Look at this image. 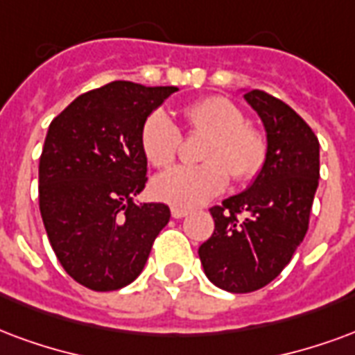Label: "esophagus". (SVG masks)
Returning <instances> with one entry per match:
<instances>
[{
	"mask_svg": "<svg viewBox=\"0 0 355 355\" xmlns=\"http://www.w3.org/2000/svg\"><path fill=\"white\" fill-rule=\"evenodd\" d=\"M188 209H180V207H173V209H171V214H173V218H184V216H188Z\"/></svg>",
	"mask_w": 355,
	"mask_h": 355,
	"instance_id": "obj_1",
	"label": "esophagus"
}]
</instances>
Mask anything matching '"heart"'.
Wrapping results in <instances>:
<instances>
[{"label": "heart", "instance_id": "heart-1", "mask_svg": "<svg viewBox=\"0 0 355 355\" xmlns=\"http://www.w3.org/2000/svg\"><path fill=\"white\" fill-rule=\"evenodd\" d=\"M188 130L209 135L201 152L205 164L178 165L152 180V196L173 207L191 209L225 190L230 175L248 182L267 162V139L244 120L243 111L227 97L209 96L184 109ZM182 135L173 118L162 109L152 111L141 125V148L154 167H169Z\"/></svg>", "mask_w": 355, "mask_h": 355}]
</instances>
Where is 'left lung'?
I'll list each match as a JSON object with an SVG mask.
<instances>
[{
    "mask_svg": "<svg viewBox=\"0 0 355 355\" xmlns=\"http://www.w3.org/2000/svg\"><path fill=\"white\" fill-rule=\"evenodd\" d=\"M267 133V162L248 190L212 207L214 233L199 246L212 284L231 293L267 286L303 243L320 178V143L290 105L250 90L244 94Z\"/></svg>",
    "mask_w": 355,
    "mask_h": 355,
    "instance_id": "left-lung-1",
    "label": "left lung"
}]
</instances>
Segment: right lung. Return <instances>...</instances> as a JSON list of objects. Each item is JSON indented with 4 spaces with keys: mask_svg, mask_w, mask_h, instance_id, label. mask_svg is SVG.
Segmentation results:
<instances>
[{
    "mask_svg": "<svg viewBox=\"0 0 355 355\" xmlns=\"http://www.w3.org/2000/svg\"><path fill=\"white\" fill-rule=\"evenodd\" d=\"M177 90L114 80L78 96L49 125L39 209L58 261L90 290L131 284L169 222L167 205L133 199L146 184L141 125Z\"/></svg>",
    "mask_w": 355,
    "mask_h": 355,
    "instance_id": "add662e5",
    "label": "right lung"
}]
</instances>
